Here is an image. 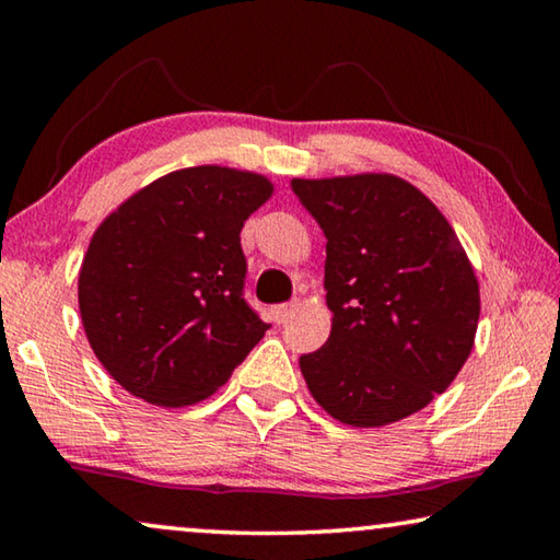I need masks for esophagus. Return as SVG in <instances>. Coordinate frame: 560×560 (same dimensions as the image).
Masks as SVG:
<instances>
[{
	"label": "esophagus",
	"instance_id": "34e87169",
	"mask_svg": "<svg viewBox=\"0 0 560 560\" xmlns=\"http://www.w3.org/2000/svg\"><path fill=\"white\" fill-rule=\"evenodd\" d=\"M293 308H296V303L293 301H289V303H277V306H271V320L273 324H283V320H287L291 314H293Z\"/></svg>",
	"mask_w": 560,
	"mask_h": 560
}]
</instances>
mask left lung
Wrapping results in <instances>:
<instances>
[{
	"mask_svg": "<svg viewBox=\"0 0 560 560\" xmlns=\"http://www.w3.org/2000/svg\"><path fill=\"white\" fill-rule=\"evenodd\" d=\"M326 236L330 336L299 358L336 420L383 428L442 395L469 358L479 283L457 234L395 175L291 179Z\"/></svg>",
	"mask_w": 560,
	"mask_h": 560,
	"instance_id": "8db88e82",
	"label": "left lung"
}]
</instances>
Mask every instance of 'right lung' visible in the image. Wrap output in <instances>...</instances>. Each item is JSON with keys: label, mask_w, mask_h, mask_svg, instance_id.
<instances>
[{"label": "right lung", "mask_w": 560, "mask_h": 560, "mask_svg": "<svg viewBox=\"0 0 560 560\" xmlns=\"http://www.w3.org/2000/svg\"><path fill=\"white\" fill-rule=\"evenodd\" d=\"M269 197L267 177L200 165L103 220L81 264L79 308L93 353L130 395L200 402L267 334L244 299L240 234Z\"/></svg>", "instance_id": "right-lung-1"}]
</instances>
